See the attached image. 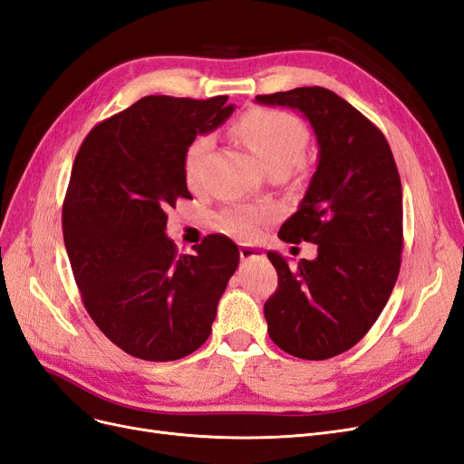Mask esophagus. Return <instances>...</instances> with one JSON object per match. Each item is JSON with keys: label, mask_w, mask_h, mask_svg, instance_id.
<instances>
[{"label": "esophagus", "mask_w": 464, "mask_h": 464, "mask_svg": "<svg viewBox=\"0 0 464 464\" xmlns=\"http://www.w3.org/2000/svg\"><path fill=\"white\" fill-rule=\"evenodd\" d=\"M263 256H265L263 251L257 249V247H254V246H246V244L240 246V257H242V261H249V259L263 257Z\"/></svg>", "instance_id": "34e87169"}]
</instances>
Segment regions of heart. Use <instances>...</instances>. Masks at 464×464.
Masks as SVG:
<instances>
[{"mask_svg": "<svg viewBox=\"0 0 464 464\" xmlns=\"http://www.w3.org/2000/svg\"><path fill=\"white\" fill-rule=\"evenodd\" d=\"M234 135L254 150L269 170H288L305 152L310 131L305 123L283 110L254 108L237 118L232 125ZM210 150L207 135L195 137L184 152V178L191 189L201 188L203 162ZM273 217V210L263 205H237L222 210L218 227L240 240L257 237L261 224Z\"/></svg>", "mask_w": 464, "mask_h": 464, "instance_id": "heart-1", "label": "heart"}]
</instances>
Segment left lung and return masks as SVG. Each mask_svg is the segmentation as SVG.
Wrapping results in <instances>:
<instances>
[{
    "label": "left lung",
    "mask_w": 464,
    "mask_h": 464,
    "mask_svg": "<svg viewBox=\"0 0 464 464\" xmlns=\"http://www.w3.org/2000/svg\"><path fill=\"white\" fill-rule=\"evenodd\" d=\"M256 101L300 110L319 145L310 188L278 232L288 244H317V257L288 265L266 254L278 275L265 302L266 331L292 356L327 360L363 339L397 283L401 176L385 135L333 91L300 87Z\"/></svg>",
    "instance_id": "8db88e82"
}]
</instances>
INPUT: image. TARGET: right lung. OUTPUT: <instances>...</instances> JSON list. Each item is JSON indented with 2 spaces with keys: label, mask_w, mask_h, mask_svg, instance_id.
I'll list each match as a JSON object with an SVG mask.
<instances>
[{
  "label": "right lung",
  "mask_w": 464,
  "mask_h": 464,
  "mask_svg": "<svg viewBox=\"0 0 464 464\" xmlns=\"http://www.w3.org/2000/svg\"><path fill=\"white\" fill-rule=\"evenodd\" d=\"M227 101L145 96L96 123L75 157L62 213L69 263L96 327L135 358L195 353L240 261L222 234L189 256L164 232L166 210L191 199L184 152L232 114Z\"/></svg>",
  "instance_id": "1"
}]
</instances>
